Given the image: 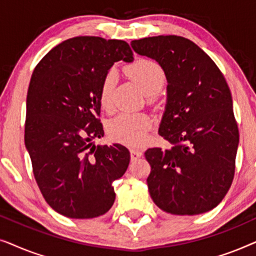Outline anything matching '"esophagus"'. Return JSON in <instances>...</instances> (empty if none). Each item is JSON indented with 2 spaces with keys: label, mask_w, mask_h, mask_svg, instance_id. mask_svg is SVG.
<instances>
[{
  "label": "esophagus",
  "mask_w": 256,
  "mask_h": 256,
  "mask_svg": "<svg viewBox=\"0 0 256 256\" xmlns=\"http://www.w3.org/2000/svg\"><path fill=\"white\" fill-rule=\"evenodd\" d=\"M142 156V152H140V150H136V149H132L130 150V158L134 160H138L140 157Z\"/></svg>",
  "instance_id": "34e87169"
}]
</instances>
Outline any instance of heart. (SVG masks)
I'll return each mask as SVG.
<instances>
[{
    "mask_svg": "<svg viewBox=\"0 0 256 256\" xmlns=\"http://www.w3.org/2000/svg\"><path fill=\"white\" fill-rule=\"evenodd\" d=\"M126 72L138 84L143 92L155 94L166 82V72L162 66L150 59H140L127 66ZM116 73L110 71L104 76L100 86L99 100L104 110H112ZM152 127V120L146 113H121L107 124V134L115 142L127 146H138L146 141V135Z\"/></svg>",
    "mask_w": 256,
    "mask_h": 256,
    "instance_id": "b5f03b06",
    "label": "heart"
}]
</instances>
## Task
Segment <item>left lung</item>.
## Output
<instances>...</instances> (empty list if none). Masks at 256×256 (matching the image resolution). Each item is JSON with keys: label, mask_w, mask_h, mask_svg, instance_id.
Listing matches in <instances>:
<instances>
[{"label": "left lung", "mask_w": 256, "mask_h": 256, "mask_svg": "<svg viewBox=\"0 0 256 256\" xmlns=\"http://www.w3.org/2000/svg\"><path fill=\"white\" fill-rule=\"evenodd\" d=\"M136 54L155 59L166 72L168 99L158 134L172 146L144 152L152 171L149 194L176 216L211 211L230 190L239 129L230 87L216 62L188 38L132 40Z\"/></svg>", "instance_id": "obj_1"}]
</instances>
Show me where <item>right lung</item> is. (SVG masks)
Here are the masks:
<instances>
[{
  "mask_svg": "<svg viewBox=\"0 0 256 256\" xmlns=\"http://www.w3.org/2000/svg\"><path fill=\"white\" fill-rule=\"evenodd\" d=\"M132 59L127 42L79 36L48 51L31 76L24 141L44 199L68 218H96L114 204L113 182L124 176L130 155L118 143L92 141L104 136V76L115 62Z\"/></svg>",
  "mask_w": 256,
  "mask_h": 256,
  "instance_id": "obj_1",
  "label": "right lung"
}]
</instances>
